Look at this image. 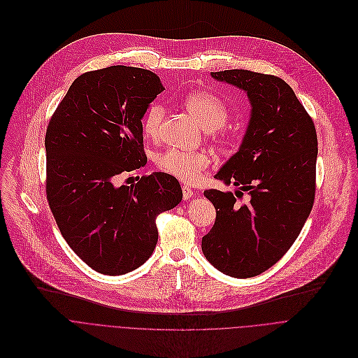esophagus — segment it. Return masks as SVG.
<instances>
[{"instance_id":"obj_1","label":"esophagus","mask_w":358,"mask_h":358,"mask_svg":"<svg viewBox=\"0 0 358 358\" xmlns=\"http://www.w3.org/2000/svg\"><path fill=\"white\" fill-rule=\"evenodd\" d=\"M182 193H183V199H185V200H186V199H190V197H193V196H194V192H193L187 185L182 186Z\"/></svg>"}]
</instances>
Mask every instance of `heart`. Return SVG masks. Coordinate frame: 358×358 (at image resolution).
I'll use <instances>...</instances> for the list:
<instances>
[{
  "mask_svg": "<svg viewBox=\"0 0 358 358\" xmlns=\"http://www.w3.org/2000/svg\"><path fill=\"white\" fill-rule=\"evenodd\" d=\"M186 108L197 120V122L211 132L217 144L229 147L233 142V135L226 128L230 121V108L227 103L213 93L197 92L185 99ZM165 118V107L154 101L142 115L141 125L145 136L158 138L161 134L162 121ZM210 159L206 152H185L179 150H168L157 158V168L182 182H196L200 173L207 168Z\"/></svg>",
  "mask_w": 358,
  "mask_h": 358,
  "instance_id": "heart-1",
  "label": "heart"
}]
</instances>
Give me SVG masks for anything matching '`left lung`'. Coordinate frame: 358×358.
<instances>
[{
  "instance_id": "left-lung-1",
  "label": "left lung",
  "mask_w": 358,
  "mask_h": 358,
  "mask_svg": "<svg viewBox=\"0 0 358 358\" xmlns=\"http://www.w3.org/2000/svg\"><path fill=\"white\" fill-rule=\"evenodd\" d=\"M211 76L245 90L252 110L238 152L214 176L240 190H204L216 220L201 238V250L223 273L251 278L288 252L309 217L317 134L312 117L280 78L243 69L211 71Z\"/></svg>"
}]
</instances>
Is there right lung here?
I'll return each instance as SVG.
<instances>
[{
    "label": "right lung",
    "mask_w": 358,
    "mask_h": 358,
    "mask_svg": "<svg viewBox=\"0 0 358 358\" xmlns=\"http://www.w3.org/2000/svg\"><path fill=\"white\" fill-rule=\"evenodd\" d=\"M164 90L147 69L86 71L49 120L46 199L69 247L100 273L144 264L158 241L157 217L182 200L179 182L164 172L118 185L147 164L141 118Z\"/></svg>",
    "instance_id": "right-lung-1"
}]
</instances>
